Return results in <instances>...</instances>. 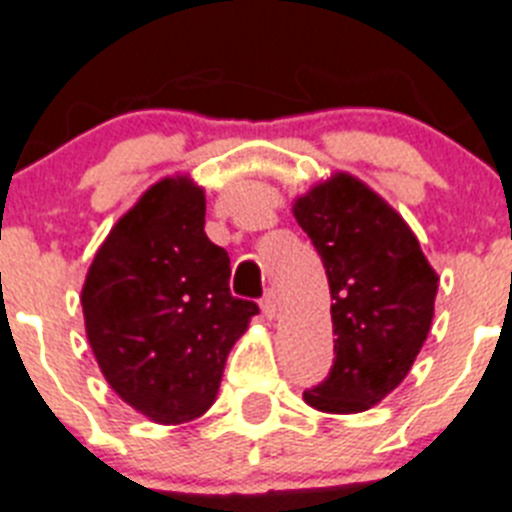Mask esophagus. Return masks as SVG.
I'll use <instances>...</instances> for the list:
<instances>
[{
    "label": "esophagus",
    "instance_id": "34e87169",
    "mask_svg": "<svg viewBox=\"0 0 512 512\" xmlns=\"http://www.w3.org/2000/svg\"><path fill=\"white\" fill-rule=\"evenodd\" d=\"M261 314H264L266 319H272V316L277 314V298H274V293H266L264 298H261Z\"/></svg>",
    "mask_w": 512,
    "mask_h": 512
}]
</instances>
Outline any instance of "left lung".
Masks as SVG:
<instances>
[{
	"mask_svg": "<svg viewBox=\"0 0 512 512\" xmlns=\"http://www.w3.org/2000/svg\"><path fill=\"white\" fill-rule=\"evenodd\" d=\"M327 269L335 361L303 392L316 411L361 413L405 379L434 316L437 274L398 211L356 177L337 175L295 201Z\"/></svg>",
	"mask_w": 512,
	"mask_h": 512,
	"instance_id": "obj_1",
	"label": "left lung"
}]
</instances>
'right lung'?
Instances as JSON below:
<instances>
[{
    "label": "right lung",
    "instance_id": "obj_1",
    "mask_svg": "<svg viewBox=\"0 0 512 512\" xmlns=\"http://www.w3.org/2000/svg\"><path fill=\"white\" fill-rule=\"evenodd\" d=\"M204 190L162 180L112 227L88 269L83 316L101 374L156 424L214 403L259 306L230 293V256L204 232Z\"/></svg>",
    "mask_w": 512,
    "mask_h": 512
}]
</instances>
